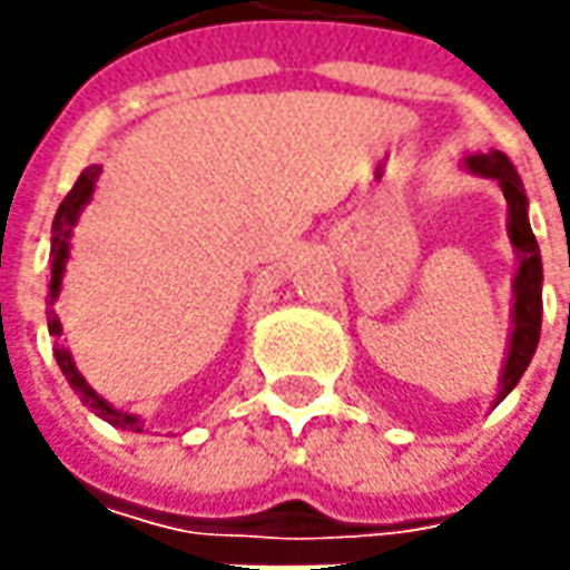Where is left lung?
<instances>
[{
	"mask_svg": "<svg viewBox=\"0 0 570 570\" xmlns=\"http://www.w3.org/2000/svg\"><path fill=\"white\" fill-rule=\"evenodd\" d=\"M463 167L475 177H489L501 187L504 199H508V237L517 253L511 336H508V355L501 364L498 393H494V405H498L514 390L517 381L523 377V371L537 355L539 330H542V256H539V244L530 228V215H527L530 199H527L523 184L517 177L514 165L508 161V155H501L498 148L475 151V155L463 158Z\"/></svg>",
	"mask_w": 570,
	"mask_h": 570,
	"instance_id": "8db88e82",
	"label": "left lung"
}]
</instances>
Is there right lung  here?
Returning a JSON list of instances; mask_svg holds the SVG:
<instances>
[{
    "label": "right lung",
    "mask_w": 570,
    "mask_h": 570,
    "mask_svg": "<svg viewBox=\"0 0 570 570\" xmlns=\"http://www.w3.org/2000/svg\"><path fill=\"white\" fill-rule=\"evenodd\" d=\"M98 177H100V165H91L81 170V177L76 180V187L69 189V196L59 203L56 208V218H53V237H50V307H53L56 301H59V292H62V275H66V263H69V250H72V228L78 225V215H81V208L91 203V196H95V187H98ZM47 326H50V336H59L62 333V326H59V317H56V311H50V317H47ZM56 364H59V371L66 374V381L69 386L78 393V400L81 405H88L98 419H104L107 425L120 428V431H145V422L139 415H132V412H122L114 403H107L104 396H100L98 390L91 386V383L81 377V371L72 362V352L66 348V345H56Z\"/></svg>",
    "instance_id": "obj_1"
}]
</instances>
